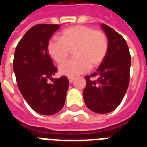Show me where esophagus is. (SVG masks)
<instances>
[{
	"instance_id": "34e87169",
	"label": "esophagus",
	"mask_w": 147,
	"mask_h": 147,
	"mask_svg": "<svg viewBox=\"0 0 147 147\" xmlns=\"http://www.w3.org/2000/svg\"><path fill=\"white\" fill-rule=\"evenodd\" d=\"M68 80H69V83H71L74 80H75V78H74V77H69V78H68Z\"/></svg>"
}]
</instances>
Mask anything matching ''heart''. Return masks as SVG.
I'll list each match as a JSON object with an SVG mask.
<instances>
[{
	"label": "heart",
	"instance_id": "1",
	"mask_svg": "<svg viewBox=\"0 0 147 147\" xmlns=\"http://www.w3.org/2000/svg\"><path fill=\"white\" fill-rule=\"evenodd\" d=\"M109 48L104 32L93 27L76 25L62 30L60 39L53 38L47 44V52L57 64H61L74 50V58L59 67L61 75L74 77L83 74L90 67L98 66L105 59Z\"/></svg>",
	"mask_w": 147,
	"mask_h": 147
}]
</instances>
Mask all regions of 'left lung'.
<instances>
[{
    "label": "left lung",
    "mask_w": 147,
    "mask_h": 147,
    "mask_svg": "<svg viewBox=\"0 0 147 147\" xmlns=\"http://www.w3.org/2000/svg\"><path fill=\"white\" fill-rule=\"evenodd\" d=\"M101 27L107 36L109 48L105 59L91 76H86L83 99L90 110L108 113L120 105L126 94L130 80L131 55L126 41L107 25Z\"/></svg>",
    "instance_id": "1"
}]
</instances>
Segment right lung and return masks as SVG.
I'll return each mask as SVG.
<instances>
[{
    "mask_svg": "<svg viewBox=\"0 0 147 147\" xmlns=\"http://www.w3.org/2000/svg\"><path fill=\"white\" fill-rule=\"evenodd\" d=\"M57 24H38L28 30L18 43L13 70L18 88L30 108L42 115H53L63 108L69 81L66 76L53 79L57 71L47 52V44Z\"/></svg>",
    "mask_w": 147,
    "mask_h": 147,
    "instance_id": "obj_1",
    "label": "right lung"
}]
</instances>
